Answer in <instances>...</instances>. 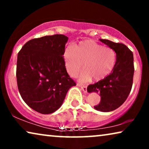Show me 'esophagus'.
<instances>
[{
	"mask_svg": "<svg viewBox=\"0 0 149 149\" xmlns=\"http://www.w3.org/2000/svg\"><path fill=\"white\" fill-rule=\"evenodd\" d=\"M77 85L80 87L82 89V90H83V91H84V92H87V87L86 86V85H81V84H77Z\"/></svg>",
	"mask_w": 149,
	"mask_h": 149,
	"instance_id": "1",
	"label": "esophagus"
}]
</instances>
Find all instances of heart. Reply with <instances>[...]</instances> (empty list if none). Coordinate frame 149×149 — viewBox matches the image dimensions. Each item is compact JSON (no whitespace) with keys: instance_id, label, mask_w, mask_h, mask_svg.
<instances>
[{"instance_id":"heart-1","label":"heart","mask_w":149,"mask_h":149,"mask_svg":"<svg viewBox=\"0 0 149 149\" xmlns=\"http://www.w3.org/2000/svg\"><path fill=\"white\" fill-rule=\"evenodd\" d=\"M65 66L68 74L76 77L83 68L80 80L99 81L109 76L115 68L117 62L115 51L109 47H104L95 40H81L72 47H67L63 52Z\"/></svg>"}]
</instances>
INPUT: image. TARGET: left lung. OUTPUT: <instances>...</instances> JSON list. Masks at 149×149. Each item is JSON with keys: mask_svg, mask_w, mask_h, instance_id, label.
<instances>
[{"mask_svg": "<svg viewBox=\"0 0 149 149\" xmlns=\"http://www.w3.org/2000/svg\"><path fill=\"white\" fill-rule=\"evenodd\" d=\"M115 51L117 62L111 74L103 80L87 87L89 93H99L101 100L95 109L110 112L117 109L127 100L131 91L134 72L133 53L127 46L120 42L100 39Z\"/></svg>", "mask_w": 149, "mask_h": 149, "instance_id": "obj_1", "label": "left lung"}]
</instances>
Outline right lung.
<instances>
[{
	"mask_svg": "<svg viewBox=\"0 0 149 149\" xmlns=\"http://www.w3.org/2000/svg\"><path fill=\"white\" fill-rule=\"evenodd\" d=\"M68 39L63 34L34 38L24 44L17 54L16 77L19 93L26 104L39 113L57 111L68 89L76 85L63 58Z\"/></svg>",
	"mask_w": 149,
	"mask_h": 149,
	"instance_id": "right-lung-1",
	"label": "right lung"
}]
</instances>
